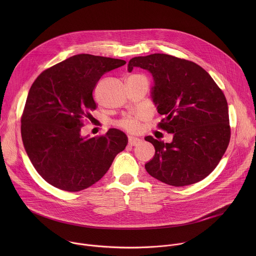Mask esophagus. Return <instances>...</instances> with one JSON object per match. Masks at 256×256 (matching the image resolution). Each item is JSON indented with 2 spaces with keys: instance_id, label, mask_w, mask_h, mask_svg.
<instances>
[{
  "instance_id": "34e87169",
  "label": "esophagus",
  "mask_w": 256,
  "mask_h": 256,
  "mask_svg": "<svg viewBox=\"0 0 256 256\" xmlns=\"http://www.w3.org/2000/svg\"><path fill=\"white\" fill-rule=\"evenodd\" d=\"M141 139H139V138H136V137H129L128 138V145L129 146H136V145H138L139 143H141Z\"/></svg>"
}]
</instances>
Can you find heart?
I'll return each mask as SVG.
<instances>
[{
	"label": "heart",
	"mask_w": 256,
	"mask_h": 256,
	"mask_svg": "<svg viewBox=\"0 0 256 256\" xmlns=\"http://www.w3.org/2000/svg\"><path fill=\"white\" fill-rule=\"evenodd\" d=\"M146 118H148V114L145 112L128 114V115H125L118 122V125L129 132H137L140 129L143 121L146 120Z\"/></svg>",
	"instance_id": "1"
}]
</instances>
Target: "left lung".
<instances>
[{
    "label": "left lung",
    "mask_w": 256,
    "mask_h": 256,
    "mask_svg": "<svg viewBox=\"0 0 256 256\" xmlns=\"http://www.w3.org/2000/svg\"><path fill=\"white\" fill-rule=\"evenodd\" d=\"M134 67L152 74V100L158 112L164 115L158 128L174 134L172 143L145 138L156 150L145 164L148 174L172 186L199 182L216 168L230 143L228 110L222 90L202 67L172 55L134 57L128 71Z\"/></svg>",
    "instance_id": "8db88e82"
}]
</instances>
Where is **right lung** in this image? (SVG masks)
Instances as JSON below:
<instances>
[{"label":"right lung","instance_id":"obj_1","mask_svg":"<svg viewBox=\"0 0 256 256\" xmlns=\"http://www.w3.org/2000/svg\"><path fill=\"white\" fill-rule=\"evenodd\" d=\"M120 59L74 55L34 82L20 118L26 154L39 176L61 190L76 192L98 182L127 145L118 129L86 139L84 121L96 110L94 90L102 74L125 65Z\"/></svg>","mask_w":256,"mask_h":256}]
</instances>
